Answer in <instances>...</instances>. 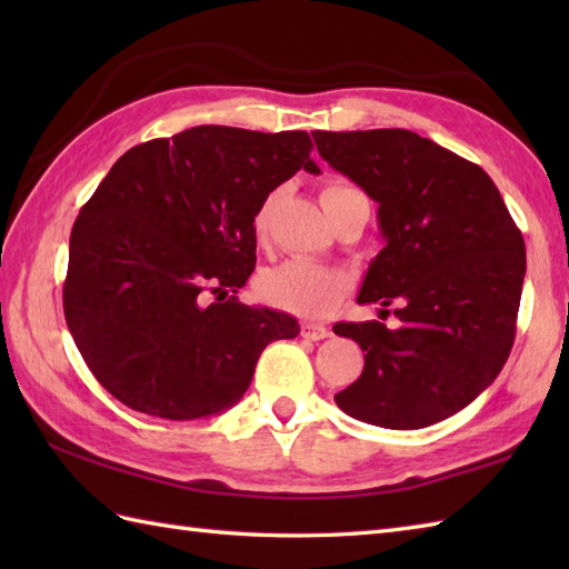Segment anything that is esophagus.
Masks as SVG:
<instances>
[{
	"label": "esophagus",
	"instance_id": "34e87169",
	"mask_svg": "<svg viewBox=\"0 0 569 569\" xmlns=\"http://www.w3.org/2000/svg\"><path fill=\"white\" fill-rule=\"evenodd\" d=\"M300 335H303L310 342H320V340H325V337H330V330L320 322H303L300 325Z\"/></svg>",
	"mask_w": 569,
	"mask_h": 569
}]
</instances>
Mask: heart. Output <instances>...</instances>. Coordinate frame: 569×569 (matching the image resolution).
<instances>
[{"label": "heart", "mask_w": 569, "mask_h": 569, "mask_svg": "<svg viewBox=\"0 0 569 569\" xmlns=\"http://www.w3.org/2000/svg\"><path fill=\"white\" fill-rule=\"evenodd\" d=\"M355 190L347 183H328L320 192V202L322 208L337 200L345 192ZM269 210H271V200H266L257 217H253V232L261 234L266 229V222H269ZM347 288V278L330 269V266H320L306 259H291L273 266V269H266L259 281H257V293L261 300L281 308L288 312H296V316H322L328 312L337 300L342 298Z\"/></svg>", "instance_id": "heart-1"}]
</instances>
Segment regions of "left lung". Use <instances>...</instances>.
Instances as JSON below:
<instances>
[{
    "mask_svg": "<svg viewBox=\"0 0 569 569\" xmlns=\"http://www.w3.org/2000/svg\"><path fill=\"white\" fill-rule=\"evenodd\" d=\"M335 171L379 202L383 249L357 303H391L398 328L337 322L365 355L335 396L347 416L418 430L455 416L499 377L513 347L526 276L521 229L493 180L408 129L312 131Z\"/></svg>",
    "mask_w": 569,
    "mask_h": 569,
    "instance_id": "8db88e82",
    "label": "left lung"
}]
</instances>
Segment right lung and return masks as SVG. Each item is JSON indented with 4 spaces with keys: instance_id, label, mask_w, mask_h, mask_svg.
<instances>
[{
    "instance_id": "obj_1",
    "label": "right lung",
    "mask_w": 569,
    "mask_h": 569,
    "mask_svg": "<svg viewBox=\"0 0 569 569\" xmlns=\"http://www.w3.org/2000/svg\"><path fill=\"white\" fill-rule=\"evenodd\" d=\"M310 149L308 131L208 124L110 168L72 224L63 310L117 401L168 420L214 416L244 396L266 345L300 332L234 293L257 263L253 217L269 192L300 168L320 173Z\"/></svg>"
}]
</instances>
